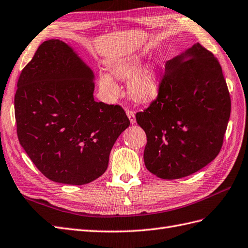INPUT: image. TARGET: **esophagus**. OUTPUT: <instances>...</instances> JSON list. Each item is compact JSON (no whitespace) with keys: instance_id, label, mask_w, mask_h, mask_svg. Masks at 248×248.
I'll use <instances>...</instances> for the list:
<instances>
[{"instance_id":"esophagus-1","label":"esophagus","mask_w":248,"mask_h":248,"mask_svg":"<svg viewBox=\"0 0 248 248\" xmlns=\"http://www.w3.org/2000/svg\"><path fill=\"white\" fill-rule=\"evenodd\" d=\"M125 113H126V115H128V117H129V119H130V123L133 124H135L136 123V118H135V113L133 112L132 110H126L125 111Z\"/></svg>"}]
</instances>
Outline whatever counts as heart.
<instances>
[{
    "mask_svg": "<svg viewBox=\"0 0 248 248\" xmlns=\"http://www.w3.org/2000/svg\"><path fill=\"white\" fill-rule=\"evenodd\" d=\"M138 68V62L135 60L123 61L114 63L110 67V71L119 79H128V91L133 98L140 101L149 100L154 96L158 89L156 76L151 71H141L134 75ZM98 87L100 92L106 97L113 98L119 92L117 84L107 73H100L98 76Z\"/></svg>",
    "mask_w": 248,
    "mask_h": 248,
    "instance_id": "obj_1",
    "label": "heart"
}]
</instances>
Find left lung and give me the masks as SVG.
Instances as JSON below:
<instances>
[{
	"label": "left lung",
	"mask_w": 248,
	"mask_h": 248,
	"mask_svg": "<svg viewBox=\"0 0 248 248\" xmlns=\"http://www.w3.org/2000/svg\"><path fill=\"white\" fill-rule=\"evenodd\" d=\"M230 116L220 63L197 43L167 62L156 99L136 113L147 134L145 167L162 179L196 173L220 153Z\"/></svg>",
	"instance_id": "1"
}]
</instances>
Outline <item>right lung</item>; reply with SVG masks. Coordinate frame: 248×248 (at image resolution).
<instances>
[{"instance_id":"1","label":"right lung","mask_w":248,"mask_h":248,"mask_svg":"<svg viewBox=\"0 0 248 248\" xmlns=\"http://www.w3.org/2000/svg\"><path fill=\"white\" fill-rule=\"evenodd\" d=\"M94 75L71 47L44 42L17 80L16 133L40 172L86 185L103 175L116 139L130 125L118 105L94 100Z\"/></svg>"}]
</instances>
